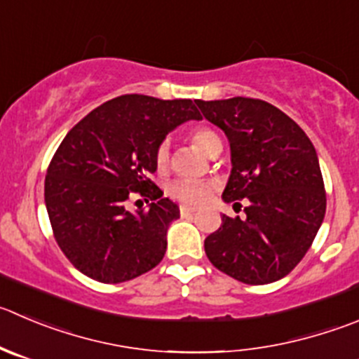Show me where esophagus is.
Wrapping results in <instances>:
<instances>
[{"instance_id": "1", "label": "esophagus", "mask_w": 359, "mask_h": 359, "mask_svg": "<svg viewBox=\"0 0 359 359\" xmlns=\"http://www.w3.org/2000/svg\"><path fill=\"white\" fill-rule=\"evenodd\" d=\"M197 211V208H194V206H187V204H182V206H180V215H182V217H189V215H194Z\"/></svg>"}]
</instances>
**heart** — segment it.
I'll list each match as a JSON object with an SVG mask.
<instances>
[{
  "label": "heart",
  "instance_id": "obj_1",
  "mask_svg": "<svg viewBox=\"0 0 359 359\" xmlns=\"http://www.w3.org/2000/svg\"><path fill=\"white\" fill-rule=\"evenodd\" d=\"M190 141L197 146L203 153L210 155L211 149L220 142V137L208 126H197L190 132ZM222 144V142H220ZM169 163V142L162 141L155 148V165L158 170H163ZM167 194L172 199L182 201L185 204H201L208 199L211 194V185L199 180H176L167 187Z\"/></svg>",
  "mask_w": 359,
  "mask_h": 359
}]
</instances>
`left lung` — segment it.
Segmentation results:
<instances>
[{
	"label": "left lung",
	"mask_w": 359,
	"mask_h": 359,
	"mask_svg": "<svg viewBox=\"0 0 359 359\" xmlns=\"http://www.w3.org/2000/svg\"><path fill=\"white\" fill-rule=\"evenodd\" d=\"M231 142L225 203L245 215L222 217L204 240L217 269L248 285L284 278L305 257L326 213V190L312 141L287 114L259 98L196 100Z\"/></svg>",
	"instance_id": "obj_1"
}]
</instances>
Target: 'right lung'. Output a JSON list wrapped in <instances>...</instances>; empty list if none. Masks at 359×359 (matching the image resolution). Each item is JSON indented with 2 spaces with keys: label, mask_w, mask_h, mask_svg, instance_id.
<instances>
[{
  "label": "right lung",
  "mask_w": 359,
  "mask_h": 359,
  "mask_svg": "<svg viewBox=\"0 0 359 359\" xmlns=\"http://www.w3.org/2000/svg\"><path fill=\"white\" fill-rule=\"evenodd\" d=\"M189 119H201L192 100L121 95L68 132L47 167L46 206L54 240L74 268L119 284L162 261L180 208L149 176L158 142ZM132 193L145 197L148 210H126Z\"/></svg>",
  "instance_id": "obj_1"
}]
</instances>
